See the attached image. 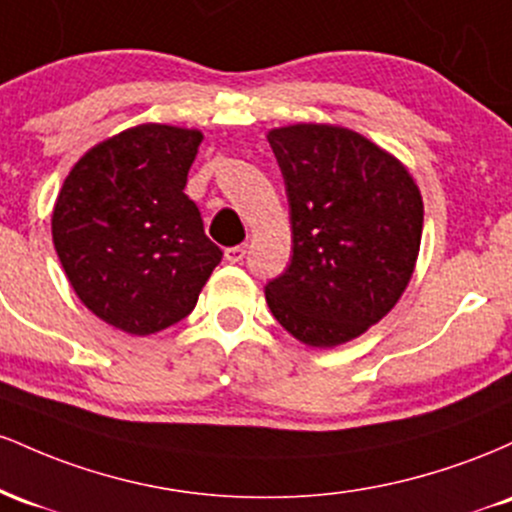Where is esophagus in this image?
<instances>
[{
	"label": "esophagus",
	"instance_id": "obj_1",
	"mask_svg": "<svg viewBox=\"0 0 512 512\" xmlns=\"http://www.w3.org/2000/svg\"><path fill=\"white\" fill-rule=\"evenodd\" d=\"M223 257H226V260L231 262V264L243 262V257H245V248H243V245H233V248H226V250H223Z\"/></svg>",
	"mask_w": 512,
	"mask_h": 512
}]
</instances>
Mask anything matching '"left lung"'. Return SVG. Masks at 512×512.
I'll return each mask as SVG.
<instances>
[{
    "label": "left lung",
    "instance_id": "1",
    "mask_svg": "<svg viewBox=\"0 0 512 512\" xmlns=\"http://www.w3.org/2000/svg\"><path fill=\"white\" fill-rule=\"evenodd\" d=\"M284 175L291 264L264 286L308 346L361 337L395 308L419 257L424 202L409 170L358 132L289 125L267 134Z\"/></svg>",
    "mask_w": 512,
    "mask_h": 512
}]
</instances>
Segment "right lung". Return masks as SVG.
I'll return each mask as SVG.
<instances>
[{
    "label": "right lung",
    "mask_w": 512,
    "mask_h": 512,
    "mask_svg": "<svg viewBox=\"0 0 512 512\" xmlns=\"http://www.w3.org/2000/svg\"><path fill=\"white\" fill-rule=\"evenodd\" d=\"M202 132L139 125L79 158L52 211V243L81 303L127 334H154L197 305L223 252L185 195Z\"/></svg>",
    "instance_id": "1"
}]
</instances>
